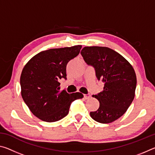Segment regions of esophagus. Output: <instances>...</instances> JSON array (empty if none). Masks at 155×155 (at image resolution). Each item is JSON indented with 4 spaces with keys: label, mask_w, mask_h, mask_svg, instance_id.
Instances as JSON below:
<instances>
[{
    "label": "esophagus",
    "mask_w": 155,
    "mask_h": 155,
    "mask_svg": "<svg viewBox=\"0 0 155 155\" xmlns=\"http://www.w3.org/2000/svg\"><path fill=\"white\" fill-rule=\"evenodd\" d=\"M91 97L90 94H84V98L85 100H87V99H90Z\"/></svg>",
    "instance_id": "34e87169"
}]
</instances>
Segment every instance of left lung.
<instances>
[{
	"label": "left lung",
	"instance_id": "obj_1",
	"mask_svg": "<svg viewBox=\"0 0 155 155\" xmlns=\"http://www.w3.org/2000/svg\"><path fill=\"white\" fill-rule=\"evenodd\" d=\"M81 54L95 68L98 79L104 83L103 90L92 96L100 106L90 112V116L103 124L114 122L127 111L134 99L137 85L134 68L124 57L107 47L86 46Z\"/></svg>",
	"mask_w": 155,
	"mask_h": 155
}]
</instances>
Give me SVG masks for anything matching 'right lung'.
Masks as SVG:
<instances>
[{
	"mask_svg": "<svg viewBox=\"0 0 155 155\" xmlns=\"http://www.w3.org/2000/svg\"><path fill=\"white\" fill-rule=\"evenodd\" d=\"M82 46L52 48L39 52L28 61L20 76L21 95L32 114L44 122L66 116L71 103L82 98L80 92L60 90L59 81L66 78V65L79 54Z\"/></svg>",
	"mask_w": 155,
	"mask_h": 155,
	"instance_id": "right-lung-1",
	"label": "right lung"
}]
</instances>
